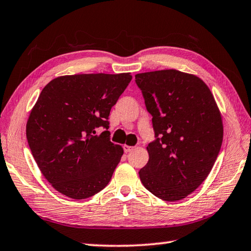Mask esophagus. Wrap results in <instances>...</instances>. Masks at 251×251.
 Returning a JSON list of instances; mask_svg holds the SVG:
<instances>
[{"instance_id": "obj_1", "label": "esophagus", "mask_w": 251, "mask_h": 251, "mask_svg": "<svg viewBox=\"0 0 251 251\" xmlns=\"http://www.w3.org/2000/svg\"><path fill=\"white\" fill-rule=\"evenodd\" d=\"M123 149H124V151H125L126 153H127V152H130L132 149H134V147H130V146L124 145V146H123Z\"/></svg>"}]
</instances>
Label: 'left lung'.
Listing matches in <instances>:
<instances>
[{
    "mask_svg": "<svg viewBox=\"0 0 251 251\" xmlns=\"http://www.w3.org/2000/svg\"><path fill=\"white\" fill-rule=\"evenodd\" d=\"M154 140L139 171L142 185L160 199L187 197L207 178L223 141L222 117L205 83L175 70L137 74Z\"/></svg>",
    "mask_w": 251,
    "mask_h": 251,
    "instance_id": "1",
    "label": "left lung"
}]
</instances>
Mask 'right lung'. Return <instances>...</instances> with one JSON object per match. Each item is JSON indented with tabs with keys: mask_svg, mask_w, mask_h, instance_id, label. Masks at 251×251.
<instances>
[{
	"mask_svg": "<svg viewBox=\"0 0 251 251\" xmlns=\"http://www.w3.org/2000/svg\"><path fill=\"white\" fill-rule=\"evenodd\" d=\"M130 80L129 73L81 74L43 88L26 135L34 161L58 193L86 199L109 184L124 153L110 140L109 115ZM100 126L105 131L98 135Z\"/></svg>",
	"mask_w": 251,
	"mask_h": 251,
	"instance_id": "add662e5",
	"label": "right lung"
}]
</instances>
